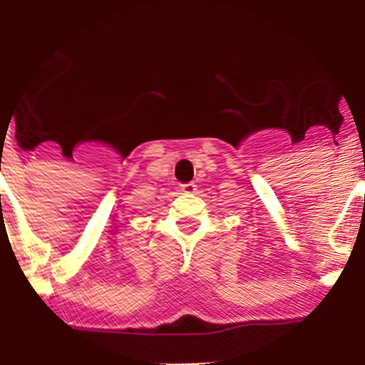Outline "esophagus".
I'll return each mask as SVG.
<instances>
[{
	"label": "esophagus",
	"mask_w": 365,
	"mask_h": 365,
	"mask_svg": "<svg viewBox=\"0 0 365 365\" xmlns=\"http://www.w3.org/2000/svg\"><path fill=\"white\" fill-rule=\"evenodd\" d=\"M180 190L185 192V194H194L195 185L194 183H183V185H180Z\"/></svg>",
	"instance_id": "esophagus-1"
}]
</instances>
